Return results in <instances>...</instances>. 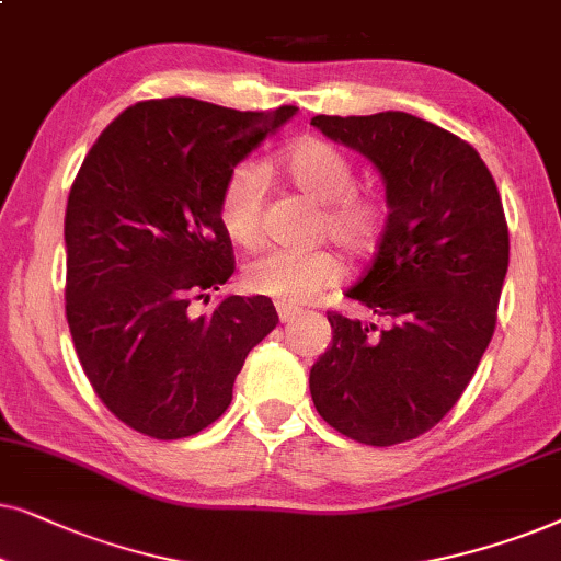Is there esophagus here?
<instances>
[{"mask_svg":"<svg viewBox=\"0 0 561 561\" xmlns=\"http://www.w3.org/2000/svg\"><path fill=\"white\" fill-rule=\"evenodd\" d=\"M276 312H279V320L282 323H293V320L300 316V308H295V305H276Z\"/></svg>","mask_w":561,"mask_h":561,"instance_id":"34e87169","label":"esophagus"}]
</instances>
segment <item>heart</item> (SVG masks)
I'll list each match as a JSON object with an SVG mask.
<instances>
[{
	"label": "heart",
	"instance_id": "b5f03b06",
	"mask_svg": "<svg viewBox=\"0 0 561 561\" xmlns=\"http://www.w3.org/2000/svg\"><path fill=\"white\" fill-rule=\"evenodd\" d=\"M282 169L302 194L320 203L318 233L333 238L348 256H367L382 241L390 207L379 194L356 190L348 156L323 138H302L282 153ZM264 169L241 161L226 176L218 197V220L230 241L253 245L261 238ZM343 264L328 245L308 251L268 249L243 266L251 295L282 305H302L341 279Z\"/></svg>",
	"mask_w": 561,
	"mask_h": 561
}]
</instances>
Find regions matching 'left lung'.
<instances>
[{"label":"left lung","instance_id":"left-lung-1","mask_svg":"<svg viewBox=\"0 0 561 561\" xmlns=\"http://www.w3.org/2000/svg\"><path fill=\"white\" fill-rule=\"evenodd\" d=\"M310 125L367 156L390 205L346 293L385 325L328 312L333 343L310 369L312 402L358 444L413 442L457 405L495 333L511 251L500 192L467 140L408 112Z\"/></svg>","mask_w":561,"mask_h":561}]
</instances>
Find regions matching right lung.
<instances>
[{
	"label": "right lung",
	"instance_id": "obj_1",
	"mask_svg": "<svg viewBox=\"0 0 561 561\" xmlns=\"http://www.w3.org/2000/svg\"><path fill=\"white\" fill-rule=\"evenodd\" d=\"M169 96L133 104L87 153L66 205V320L96 398L133 431L174 442L233 400L249 351L279 323L266 297L210 300L236 272L218 220L226 176L282 123Z\"/></svg>",
	"mask_w": 561,
	"mask_h": 561
}]
</instances>
